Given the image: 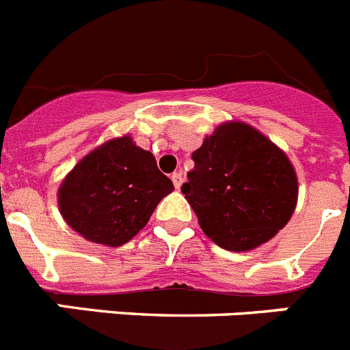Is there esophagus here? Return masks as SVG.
Here are the masks:
<instances>
[{
  "label": "esophagus",
  "mask_w": 350,
  "mask_h": 350,
  "mask_svg": "<svg viewBox=\"0 0 350 350\" xmlns=\"http://www.w3.org/2000/svg\"><path fill=\"white\" fill-rule=\"evenodd\" d=\"M172 180H173V185H175V189H180L182 182H184V178H182V173L180 172L173 173Z\"/></svg>",
  "instance_id": "34e87169"
}]
</instances>
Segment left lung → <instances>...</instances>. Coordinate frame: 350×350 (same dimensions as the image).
<instances>
[{"label": "left lung", "mask_w": 350, "mask_h": 350, "mask_svg": "<svg viewBox=\"0 0 350 350\" xmlns=\"http://www.w3.org/2000/svg\"><path fill=\"white\" fill-rule=\"evenodd\" d=\"M182 184L203 233L234 252L267 243L289 222L298 203L293 163L254 126L228 120L193 152Z\"/></svg>", "instance_id": "8db88e82"}]
</instances>
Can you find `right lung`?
I'll return each mask as SVG.
<instances>
[{
	"label": "right lung",
	"instance_id": "obj_1",
	"mask_svg": "<svg viewBox=\"0 0 350 350\" xmlns=\"http://www.w3.org/2000/svg\"><path fill=\"white\" fill-rule=\"evenodd\" d=\"M173 182L152 152L129 135L103 142L73 166L57 189L66 224L92 243L120 247L144 230Z\"/></svg>",
	"mask_w": 350,
	"mask_h": 350
}]
</instances>
